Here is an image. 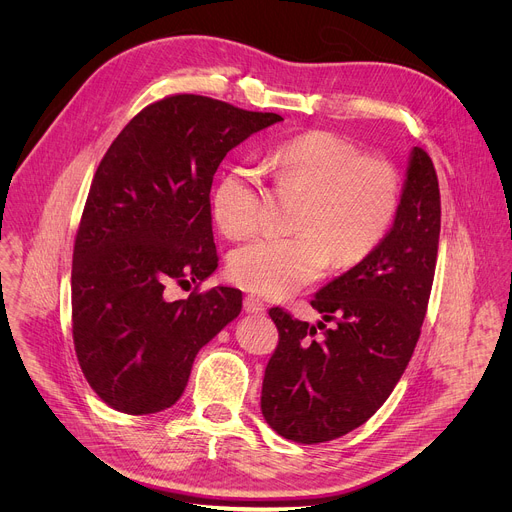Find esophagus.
<instances>
[{"mask_svg":"<svg viewBox=\"0 0 512 512\" xmlns=\"http://www.w3.org/2000/svg\"><path fill=\"white\" fill-rule=\"evenodd\" d=\"M243 308H245V312H247V314H255V316L265 314V306H263V302H261L259 298H255V296H247V298L243 300Z\"/></svg>","mask_w":512,"mask_h":512,"instance_id":"1","label":"esophagus"}]
</instances>
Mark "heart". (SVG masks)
<instances>
[{
    "mask_svg": "<svg viewBox=\"0 0 512 512\" xmlns=\"http://www.w3.org/2000/svg\"><path fill=\"white\" fill-rule=\"evenodd\" d=\"M275 182L306 192L294 237H263L233 251L229 275L265 298H287L334 261L346 269L385 239L399 208V176L391 162L362 156L332 131L291 137L269 154ZM214 221L227 237L245 239L261 227V182L249 164L231 166L212 194Z\"/></svg>",
    "mask_w": 512,
    "mask_h": 512,
    "instance_id": "1",
    "label": "heart"
}]
</instances>
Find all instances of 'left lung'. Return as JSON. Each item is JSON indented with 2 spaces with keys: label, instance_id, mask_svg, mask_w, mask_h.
Wrapping results in <instances>:
<instances>
[{
  "label": "left lung",
  "instance_id": "obj_1",
  "mask_svg": "<svg viewBox=\"0 0 512 512\" xmlns=\"http://www.w3.org/2000/svg\"><path fill=\"white\" fill-rule=\"evenodd\" d=\"M440 225L433 162L413 148L391 231L310 302L324 322L310 326L283 308L269 310L279 342L265 369L261 411L285 440H336L389 399L421 334Z\"/></svg>",
  "mask_w": 512,
  "mask_h": 512
}]
</instances>
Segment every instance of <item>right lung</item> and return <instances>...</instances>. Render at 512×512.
I'll return each instance as SVG.
<instances>
[{
	"mask_svg": "<svg viewBox=\"0 0 512 512\" xmlns=\"http://www.w3.org/2000/svg\"><path fill=\"white\" fill-rule=\"evenodd\" d=\"M277 121L184 93L141 109L109 145L72 253V340L109 407H172L198 350L241 314L239 289L198 291L218 265L210 186L233 148ZM190 280L188 301L165 300L170 282Z\"/></svg>",
	"mask_w": 512,
	"mask_h": 512,
	"instance_id": "obj_1",
	"label": "right lung"
}]
</instances>
